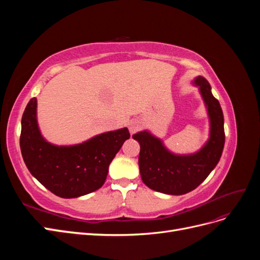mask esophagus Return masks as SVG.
<instances>
[{
	"label": "esophagus",
	"instance_id": "obj_1",
	"mask_svg": "<svg viewBox=\"0 0 260 260\" xmlns=\"http://www.w3.org/2000/svg\"><path fill=\"white\" fill-rule=\"evenodd\" d=\"M128 128L131 135H133V133H136L140 129V124L138 121H130L128 124Z\"/></svg>",
	"mask_w": 260,
	"mask_h": 260
}]
</instances>
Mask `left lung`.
I'll list each match as a JSON object with an SVG mask.
<instances>
[{
  "mask_svg": "<svg viewBox=\"0 0 260 260\" xmlns=\"http://www.w3.org/2000/svg\"><path fill=\"white\" fill-rule=\"evenodd\" d=\"M209 118V138L204 146L193 154L178 155L170 152L162 141L151 132L140 131L132 138L140 143L139 168L142 181L156 192L182 195L193 191L217 166L224 146L223 114L219 101L211 93L205 78L196 77Z\"/></svg>",
  "mask_w": 260,
  "mask_h": 260,
  "instance_id": "8db88e82",
  "label": "left lung"
}]
</instances>
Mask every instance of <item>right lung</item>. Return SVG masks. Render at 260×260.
Listing matches in <instances>:
<instances>
[{
  "mask_svg": "<svg viewBox=\"0 0 260 260\" xmlns=\"http://www.w3.org/2000/svg\"><path fill=\"white\" fill-rule=\"evenodd\" d=\"M130 138L127 128L101 133L76 145H55L41 135L37 99L29 101L21 118L20 149L30 174L55 195L75 199L104 184L109 164Z\"/></svg>",
  "mask_w": 260,
  "mask_h": 260,
  "instance_id": "obj_1",
  "label": "right lung"
}]
</instances>
